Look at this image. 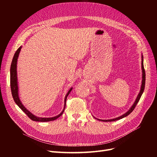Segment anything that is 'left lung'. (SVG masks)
Masks as SVG:
<instances>
[{
    "label": "left lung",
    "instance_id": "8db88e82",
    "mask_svg": "<svg viewBox=\"0 0 157 157\" xmlns=\"http://www.w3.org/2000/svg\"><path fill=\"white\" fill-rule=\"evenodd\" d=\"M141 69H142V80H141V88H140V91L137 95V96L136 99V100L134 101V103H133V105H132V107L129 109V110H128L127 112H126L124 114H123L121 116L118 117L117 118H112V119H108V120H102V119H99V118H96V117H94L95 118H96V119L100 121H103V122H112V121H116L117 120H120L121 118H124L126 117H127L128 115H130V114L134 111V108L136 107L137 103H138L140 99L141 96V95L143 94L144 91V88H145V69H144V56L143 55L141 54Z\"/></svg>",
    "mask_w": 157,
    "mask_h": 157
}]
</instances>
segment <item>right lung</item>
Returning a JSON list of instances; mask_svg holds the SVG:
<instances>
[{"label":"right lung","mask_w":157,"mask_h":157,"mask_svg":"<svg viewBox=\"0 0 157 157\" xmlns=\"http://www.w3.org/2000/svg\"><path fill=\"white\" fill-rule=\"evenodd\" d=\"M21 47L20 46L17 51L16 52L15 54L13 56V58L11 63V67H10V87H11V92L12 94V97L14 101L17 104V106L20 107L21 110L24 112L26 115L29 117L33 121H36V122H49L54 121L57 118H59L61 115H62L66 105V99L68 96V95L71 92V90H72L73 88H71L70 90L68 91V92L66 94L65 97V100H64V107L63 111H61L58 115H57L54 117H49V118H45V117H39L33 115L32 113H31L29 110L25 108V107L21 103L20 97H19V88H18V82H17V59L19 54H20V52L21 51Z\"/></svg>","instance_id":"1"}]
</instances>
